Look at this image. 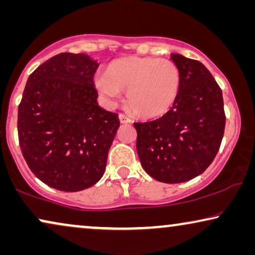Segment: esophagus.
Instances as JSON below:
<instances>
[{
    "label": "esophagus",
    "mask_w": 255,
    "mask_h": 255,
    "mask_svg": "<svg viewBox=\"0 0 255 255\" xmlns=\"http://www.w3.org/2000/svg\"><path fill=\"white\" fill-rule=\"evenodd\" d=\"M120 122L122 124H128V123H131V120L127 116V115L121 114L120 115Z\"/></svg>",
    "instance_id": "1"
}]
</instances>
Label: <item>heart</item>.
I'll return each instance as SVG.
<instances>
[{
    "label": "heart",
    "mask_w": 255,
    "mask_h": 255,
    "mask_svg": "<svg viewBox=\"0 0 255 255\" xmlns=\"http://www.w3.org/2000/svg\"><path fill=\"white\" fill-rule=\"evenodd\" d=\"M95 85L108 101H116L128 90V109L142 118L166 114L176 102L181 73L173 61L149 57H127L111 62L106 74H97Z\"/></svg>",
    "instance_id": "b5f03b06"
}]
</instances>
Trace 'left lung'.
Segmentation results:
<instances>
[{
  "mask_svg": "<svg viewBox=\"0 0 255 255\" xmlns=\"http://www.w3.org/2000/svg\"><path fill=\"white\" fill-rule=\"evenodd\" d=\"M181 87L172 109L159 120L134 123L137 152L145 172L165 183H181L204 172L224 135L222 89L202 62L170 54Z\"/></svg>",
  "mask_w": 255,
  "mask_h": 255,
  "instance_id": "obj_1",
  "label": "left lung"
}]
</instances>
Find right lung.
Returning <instances> with one entry per match:
<instances>
[{
  "label": "right lung",
  "mask_w": 255,
  "mask_h": 255,
  "mask_svg": "<svg viewBox=\"0 0 255 255\" xmlns=\"http://www.w3.org/2000/svg\"><path fill=\"white\" fill-rule=\"evenodd\" d=\"M97 67L87 54L60 53L34 69L24 88L20 149L31 172L54 189H87L106 170L120 120L97 103Z\"/></svg>",
  "instance_id": "1"
}]
</instances>
